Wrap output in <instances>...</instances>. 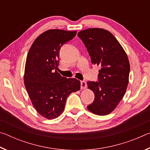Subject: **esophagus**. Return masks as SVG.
I'll list each match as a JSON object with an SVG mask.
<instances>
[{
    "mask_svg": "<svg viewBox=\"0 0 150 150\" xmlns=\"http://www.w3.org/2000/svg\"><path fill=\"white\" fill-rule=\"evenodd\" d=\"M87 87V83L85 81H81V89H85Z\"/></svg>",
    "mask_w": 150,
    "mask_h": 150,
    "instance_id": "1",
    "label": "esophagus"
}]
</instances>
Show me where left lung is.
<instances>
[{
    "mask_svg": "<svg viewBox=\"0 0 150 150\" xmlns=\"http://www.w3.org/2000/svg\"><path fill=\"white\" fill-rule=\"evenodd\" d=\"M84 43L93 64L99 65L98 81H88V88L95 94L93 103L87 106L95 115L112 112L126 93L129 81L130 63L125 51L108 30L88 28L78 33Z\"/></svg>",
    "mask_w": 150,
    "mask_h": 150,
    "instance_id": "8db88e82",
    "label": "left lung"
}]
</instances>
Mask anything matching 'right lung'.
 Returning a JSON list of instances; mask_svg holds the SVG:
<instances>
[{"label": "right lung", "instance_id": "right-lung-1", "mask_svg": "<svg viewBox=\"0 0 150 150\" xmlns=\"http://www.w3.org/2000/svg\"><path fill=\"white\" fill-rule=\"evenodd\" d=\"M76 34L77 31L47 30L35 40L27 55L25 87L35 110L49 120L63 112L68 96L81 88L80 81L62 77L55 70L61 47Z\"/></svg>", "mask_w": 150, "mask_h": 150}]
</instances>
